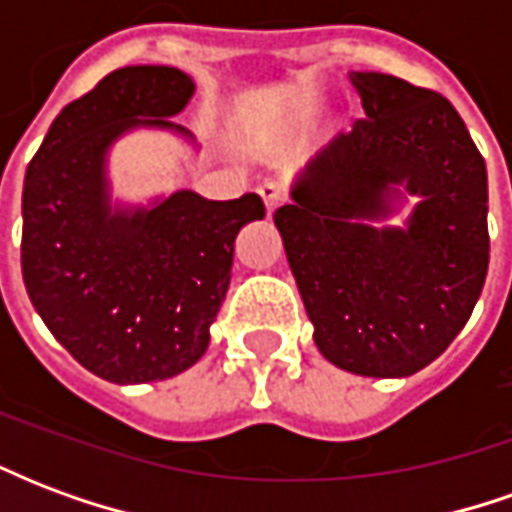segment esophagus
Returning <instances> with one entry per match:
<instances>
[{
	"label": "esophagus",
	"mask_w": 512,
	"mask_h": 512,
	"mask_svg": "<svg viewBox=\"0 0 512 512\" xmlns=\"http://www.w3.org/2000/svg\"><path fill=\"white\" fill-rule=\"evenodd\" d=\"M260 197H263V202H266V211L274 213L285 202V189L279 186V183H274V180H266L263 186H260Z\"/></svg>",
	"instance_id": "34e87169"
}]
</instances>
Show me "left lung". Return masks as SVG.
Instances as JSON below:
<instances>
[{
	"label": "left lung",
	"instance_id": "8db88e82",
	"mask_svg": "<svg viewBox=\"0 0 512 512\" xmlns=\"http://www.w3.org/2000/svg\"><path fill=\"white\" fill-rule=\"evenodd\" d=\"M367 120L334 136L274 213L312 340L356 376L406 378L458 337L488 274V175L444 95L354 71ZM417 196L406 223L386 225Z\"/></svg>",
	"mask_w": 512,
	"mask_h": 512
}]
</instances>
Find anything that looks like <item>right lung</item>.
Here are the masks:
<instances>
[{"instance_id": "1", "label": "right lung", "mask_w": 512, "mask_h": 512, "mask_svg": "<svg viewBox=\"0 0 512 512\" xmlns=\"http://www.w3.org/2000/svg\"><path fill=\"white\" fill-rule=\"evenodd\" d=\"M194 95L189 73L131 65L62 109L29 161L21 197V274L62 348L112 384L164 381L211 343L230 288L235 235L266 216L257 194L205 200L180 189L150 205H112L106 158L120 136L156 128Z\"/></svg>"}]
</instances>
